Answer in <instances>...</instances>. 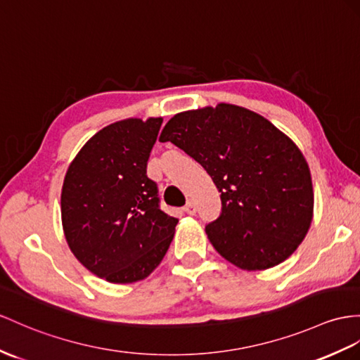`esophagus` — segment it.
Instances as JSON below:
<instances>
[{
  "instance_id": "34e87169",
  "label": "esophagus",
  "mask_w": 360,
  "mask_h": 360,
  "mask_svg": "<svg viewBox=\"0 0 360 360\" xmlns=\"http://www.w3.org/2000/svg\"><path fill=\"white\" fill-rule=\"evenodd\" d=\"M183 210H185V212L189 215H194L197 212V206L194 203V200H188V203L185 205V207H183Z\"/></svg>"
}]
</instances>
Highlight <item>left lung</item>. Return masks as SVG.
Here are the masks:
<instances>
[{
	"label": "left lung",
	"mask_w": 360,
	"mask_h": 360,
	"mask_svg": "<svg viewBox=\"0 0 360 360\" xmlns=\"http://www.w3.org/2000/svg\"><path fill=\"white\" fill-rule=\"evenodd\" d=\"M159 140L198 162L221 192V214L206 233L223 258L243 270H264L302 243L313 218L310 168L267 119L218 103L175 114Z\"/></svg>",
	"instance_id": "8db88e82"
}]
</instances>
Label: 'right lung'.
Wrapping results in <instances>:
<instances>
[{
    "label": "right lung",
    "mask_w": 360,
    "mask_h": 360,
    "mask_svg": "<svg viewBox=\"0 0 360 360\" xmlns=\"http://www.w3.org/2000/svg\"><path fill=\"white\" fill-rule=\"evenodd\" d=\"M162 117L125 119L96 133L70 163L60 215L70 250L114 284L145 279L160 264L179 220L159 206L146 165Z\"/></svg>",
    "instance_id": "right-lung-1"
}]
</instances>
